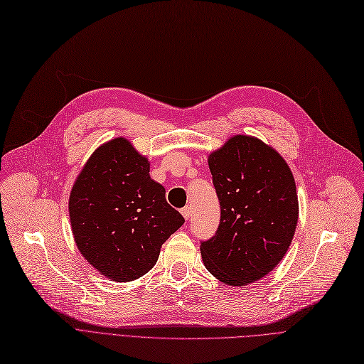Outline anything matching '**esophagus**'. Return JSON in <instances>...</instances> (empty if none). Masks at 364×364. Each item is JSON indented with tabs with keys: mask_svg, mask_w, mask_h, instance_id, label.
Returning a JSON list of instances; mask_svg holds the SVG:
<instances>
[{
	"mask_svg": "<svg viewBox=\"0 0 364 364\" xmlns=\"http://www.w3.org/2000/svg\"><path fill=\"white\" fill-rule=\"evenodd\" d=\"M181 213H182V216L188 220L189 218H191V207H189V205H185L183 209L181 210Z\"/></svg>",
	"mask_w": 364,
	"mask_h": 364,
	"instance_id": "34e87169",
	"label": "esophagus"
}]
</instances>
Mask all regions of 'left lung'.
I'll return each mask as SVG.
<instances>
[{"label":"left lung","instance_id":"obj_1","mask_svg":"<svg viewBox=\"0 0 364 364\" xmlns=\"http://www.w3.org/2000/svg\"><path fill=\"white\" fill-rule=\"evenodd\" d=\"M209 167L220 222L201 241L204 267L225 284H250L279 265L295 235V179L279 152L245 134L212 152Z\"/></svg>","mask_w":364,"mask_h":364}]
</instances>
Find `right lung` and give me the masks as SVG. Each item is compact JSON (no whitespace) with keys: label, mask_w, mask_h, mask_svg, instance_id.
<instances>
[{"label":"right lung","mask_w":364,"mask_h":364,"mask_svg":"<svg viewBox=\"0 0 364 364\" xmlns=\"http://www.w3.org/2000/svg\"><path fill=\"white\" fill-rule=\"evenodd\" d=\"M69 219L81 255L118 283L146 274L185 222L124 137L103 144L85 163L69 196Z\"/></svg>","instance_id":"right-lung-1"}]
</instances>
